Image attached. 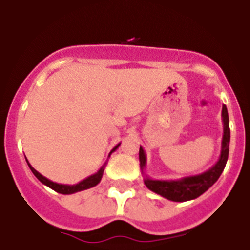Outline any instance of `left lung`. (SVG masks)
I'll return each mask as SVG.
<instances>
[{
	"label": "left lung",
	"mask_w": 250,
	"mask_h": 250,
	"mask_svg": "<svg viewBox=\"0 0 250 250\" xmlns=\"http://www.w3.org/2000/svg\"><path fill=\"white\" fill-rule=\"evenodd\" d=\"M221 118H223V138H221V151L219 160L209 170L205 172L192 175V176L182 177L179 180H155L148 177L145 173L146 168V153L142 147H140V167L142 173L145 175V185L156 194L161 195L162 197L171 201L194 200L200 195H203L206 190H209L220 177L221 172L224 171L227 165L228 156H229V142H230V128H229V116L228 109L223 105L221 109Z\"/></svg>",
	"instance_id": "obj_1"
}]
</instances>
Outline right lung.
<instances>
[{"label": "right lung", "instance_id": "obj_1", "mask_svg": "<svg viewBox=\"0 0 250 250\" xmlns=\"http://www.w3.org/2000/svg\"><path fill=\"white\" fill-rule=\"evenodd\" d=\"M119 145H121V143H118V145H117V146L114 147L112 151H110V153L108 157H110L112 152H114L117 148H118ZM26 162H27V165H29L30 170L32 171V173H34L35 176H36V179H38L41 184H44V185H46L47 188H53V190L56 191V192H59V194H64V195L75 194V192H79V191L86 190V188H94V186L98 185L99 182H101L102 177H103L104 168H105V165H107V162H105V164H104L103 166L99 168L98 172H95L94 175H90V176L86 177V179H84V180H82V181L78 182V184H75V185H64V184H58V182H54V181H51V180L46 179V177L42 176L40 172H38V171L35 170L34 167L29 164V161H27V160H26Z\"/></svg>", "mask_w": 250, "mask_h": 250}]
</instances>
